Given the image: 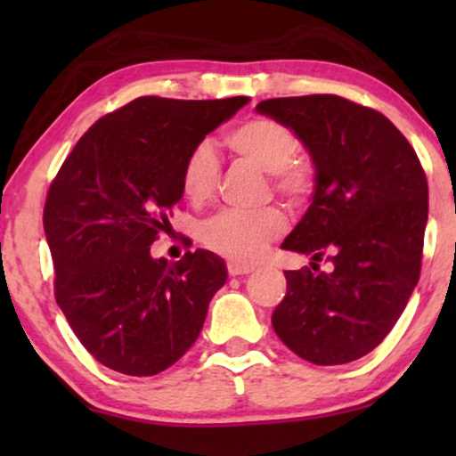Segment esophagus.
I'll return each instance as SVG.
<instances>
[{
	"label": "esophagus",
	"mask_w": 456,
	"mask_h": 456,
	"mask_svg": "<svg viewBox=\"0 0 456 456\" xmlns=\"http://www.w3.org/2000/svg\"><path fill=\"white\" fill-rule=\"evenodd\" d=\"M255 270L253 265L239 264V261H228V273L230 276H242V273H251Z\"/></svg>",
	"instance_id": "1"
}]
</instances>
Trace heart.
<instances>
[{"mask_svg":"<svg viewBox=\"0 0 456 456\" xmlns=\"http://www.w3.org/2000/svg\"><path fill=\"white\" fill-rule=\"evenodd\" d=\"M234 153L253 159L272 172L273 186L290 199H305L314 191V167L297 158L295 130L273 118H251L224 134ZM220 183V159L211 142L203 141L186 153L180 170V184L191 201L201 203L214 195ZM286 230V216L278 208L261 211L224 209L203 224L205 247L232 261H253L265 253L273 239Z\"/></svg>","mask_w":456,"mask_h":456,"instance_id":"obj_1","label":"heart"}]
</instances>
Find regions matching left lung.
<instances>
[{"mask_svg":"<svg viewBox=\"0 0 456 456\" xmlns=\"http://www.w3.org/2000/svg\"><path fill=\"white\" fill-rule=\"evenodd\" d=\"M257 111L295 130L315 167L309 209L282 242L314 261L284 272L272 326L305 361L351 363L388 336L419 280L426 172L388 118L345 97H278Z\"/></svg>","mask_w":456,"mask_h":456,"instance_id":"obj_1","label":"left lung"}]
</instances>
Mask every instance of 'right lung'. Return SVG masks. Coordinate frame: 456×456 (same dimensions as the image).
I'll list each match as a JSON object with an SVG mask.
<instances>
[{"label":"right lung","instance_id":"add662e5","mask_svg":"<svg viewBox=\"0 0 456 456\" xmlns=\"http://www.w3.org/2000/svg\"><path fill=\"white\" fill-rule=\"evenodd\" d=\"M247 103L134 99L80 136L49 186L43 228L55 301L110 370L155 376L201 334L226 264L205 248L167 264L151 245L183 199L186 153Z\"/></svg>","mask_w":456,"mask_h":456}]
</instances>
